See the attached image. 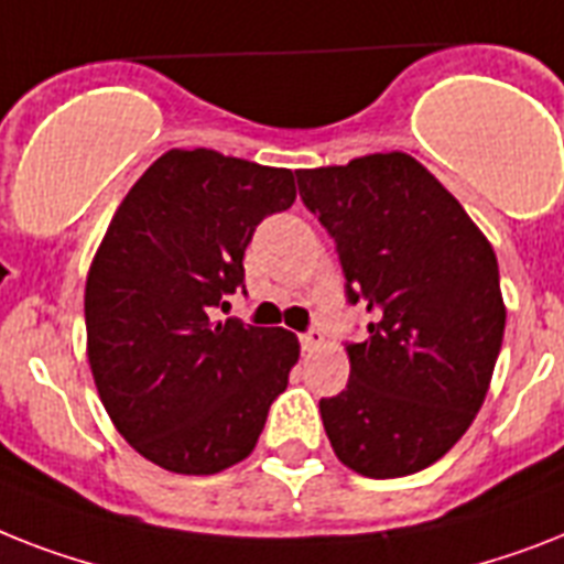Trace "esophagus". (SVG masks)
I'll return each mask as SVG.
<instances>
[{"mask_svg":"<svg viewBox=\"0 0 564 564\" xmlns=\"http://www.w3.org/2000/svg\"><path fill=\"white\" fill-rule=\"evenodd\" d=\"M322 341H324V333L318 327H310L306 333H301V347H304V350H315Z\"/></svg>","mask_w":564,"mask_h":564,"instance_id":"34e87169","label":"esophagus"}]
</instances>
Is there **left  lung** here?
I'll return each mask as SVG.
<instances>
[{"label":"left lung","mask_w":564,"mask_h":564,"mask_svg":"<svg viewBox=\"0 0 564 564\" xmlns=\"http://www.w3.org/2000/svg\"><path fill=\"white\" fill-rule=\"evenodd\" d=\"M295 176L336 242L347 304L370 315L368 336L347 341V388L318 402L324 432L354 473H420L464 437L487 397L507 318L496 251L405 153Z\"/></svg>","instance_id":"left-lung-1"}]
</instances>
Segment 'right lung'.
<instances>
[{
	"label": "right lung",
	"mask_w": 564,
	"mask_h": 564,
	"mask_svg": "<svg viewBox=\"0 0 564 564\" xmlns=\"http://www.w3.org/2000/svg\"><path fill=\"white\" fill-rule=\"evenodd\" d=\"M295 203L286 167L171 150L130 187L86 278L100 402L123 441L178 475L251 455L297 361L295 333L210 322L246 292L254 228Z\"/></svg>",
	"instance_id": "obj_1"
}]
</instances>
